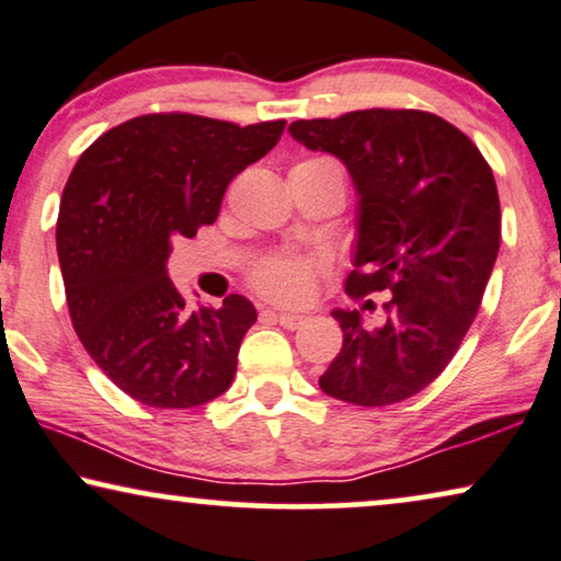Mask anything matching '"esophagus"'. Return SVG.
<instances>
[{
    "label": "esophagus",
    "mask_w": 561,
    "mask_h": 561,
    "mask_svg": "<svg viewBox=\"0 0 561 561\" xmlns=\"http://www.w3.org/2000/svg\"><path fill=\"white\" fill-rule=\"evenodd\" d=\"M273 317L280 327H286V329H298L306 324V317H301V313H273Z\"/></svg>",
    "instance_id": "34e87169"
}]
</instances>
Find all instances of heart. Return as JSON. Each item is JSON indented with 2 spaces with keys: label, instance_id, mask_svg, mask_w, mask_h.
Here are the masks:
<instances>
[{
  "label": "heart",
  "instance_id": "b5f03b06",
  "mask_svg": "<svg viewBox=\"0 0 561 561\" xmlns=\"http://www.w3.org/2000/svg\"><path fill=\"white\" fill-rule=\"evenodd\" d=\"M294 171H340L332 158L313 156L294 165ZM321 273V260L306 255H275L265 257L252 267L250 280L260 294L278 304H306L313 296L317 278Z\"/></svg>",
  "mask_w": 561,
  "mask_h": 561
}]
</instances>
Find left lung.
<instances>
[{
  "label": "left lung",
  "instance_id": "left-lung-1",
  "mask_svg": "<svg viewBox=\"0 0 561 561\" xmlns=\"http://www.w3.org/2000/svg\"><path fill=\"white\" fill-rule=\"evenodd\" d=\"M288 133L340 158L355 181L347 294L393 296L373 332L357 311H334L344 342L319 386L365 409L401 403L439 378L478 317L501 248L493 171L462 129L421 110L298 119Z\"/></svg>",
  "mask_w": 561,
  "mask_h": 561
}]
</instances>
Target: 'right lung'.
Returning <instances> with one entry per match:
<instances>
[{
  "label": "right lung",
  "instance_id": "1",
  "mask_svg": "<svg viewBox=\"0 0 561 561\" xmlns=\"http://www.w3.org/2000/svg\"><path fill=\"white\" fill-rule=\"evenodd\" d=\"M286 119L142 114L91 142L60 198L56 244L76 334L102 373L152 409H194L232 386L257 311L244 296L188 311L168 278L175 237L214 225L237 173Z\"/></svg>",
  "mask_w": 561,
  "mask_h": 561
}]
</instances>
